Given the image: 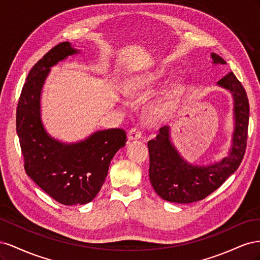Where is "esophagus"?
Here are the masks:
<instances>
[{"mask_svg":"<svg viewBox=\"0 0 260 260\" xmlns=\"http://www.w3.org/2000/svg\"><path fill=\"white\" fill-rule=\"evenodd\" d=\"M128 138L131 141H136V140H139V139L142 138V133H141V131L139 129L132 128L128 132Z\"/></svg>","mask_w":260,"mask_h":260,"instance_id":"esophagus-1","label":"esophagus"}]
</instances>
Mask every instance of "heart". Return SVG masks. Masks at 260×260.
<instances>
[{
    "instance_id": "heart-1",
    "label": "heart",
    "mask_w": 260,
    "mask_h": 260,
    "mask_svg": "<svg viewBox=\"0 0 260 260\" xmlns=\"http://www.w3.org/2000/svg\"><path fill=\"white\" fill-rule=\"evenodd\" d=\"M165 78V70L156 68L149 72L136 74L128 77L122 82L123 92L129 98L143 99L152 94ZM182 90V83L179 80L171 82L160 95L146 106V115L153 121L166 118L175 105L179 94Z\"/></svg>"
}]
</instances>
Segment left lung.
Segmentation results:
<instances>
[{"label":"left lung","mask_w":260,"mask_h":260,"mask_svg":"<svg viewBox=\"0 0 260 260\" xmlns=\"http://www.w3.org/2000/svg\"><path fill=\"white\" fill-rule=\"evenodd\" d=\"M211 59L214 65L225 64L224 59L215 53H211ZM217 85L229 91L233 99L231 146L222 159L208 165L188 162L172 143L170 125L160 128L156 138L148 141L149 181L165 201L188 204L205 199L237 171L245 154L249 119L245 89L233 73L220 79Z\"/></svg>","instance_id":"1"}]
</instances>
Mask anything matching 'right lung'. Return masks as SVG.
Masks as SVG:
<instances>
[{
    "instance_id": "obj_1",
    "label": "right lung",
    "mask_w": 260,
    "mask_h": 260,
    "mask_svg": "<svg viewBox=\"0 0 260 260\" xmlns=\"http://www.w3.org/2000/svg\"><path fill=\"white\" fill-rule=\"evenodd\" d=\"M70 42H61L31 68L17 106L16 130L25 170L38 186L62 205L90 203L106 179L118 149L127 142L122 129L99 130L78 142L53 138L41 118V93L51 67L79 54Z\"/></svg>"
}]
</instances>
